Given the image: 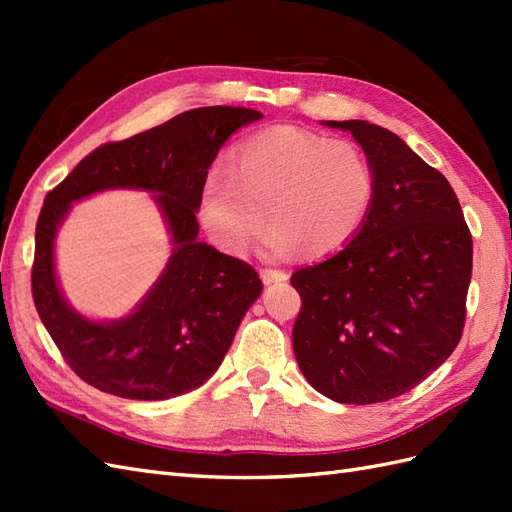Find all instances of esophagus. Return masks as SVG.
I'll list each match as a JSON object with an SVG mask.
<instances>
[{
	"label": "esophagus",
	"mask_w": 512,
	"mask_h": 512,
	"mask_svg": "<svg viewBox=\"0 0 512 512\" xmlns=\"http://www.w3.org/2000/svg\"><path fill=\"white\" fill-rule=\"evenodd\" d=\"M262 279H264V284H277V281H286L288 273L279 268H262Z\"/></svg>",
	"instance_id": "esophagus-1"
}]
</instances>
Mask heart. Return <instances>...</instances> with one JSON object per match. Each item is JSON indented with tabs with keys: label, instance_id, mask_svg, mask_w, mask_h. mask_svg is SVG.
Listing matches in <instances>:
<instances>
[{
	"label": "heart",
	"instance_id": "b5f03b06",
	"mask_svg": "<svg viewBox=\"0 0 512 512\" xmlns=\"http://www.w3.org/2000/svg\"><path fill=\"white\" fill-rule=\"evenodd\" d=\"M376 169L350 140H330L279 125L248 136L233 151L231 169L215 167L200 187L198 215L211 242L244 255L262 235L275 253L301 246L330 255L361 231L376 200Z\"/></svg>",
	"mask_w": 512,
	"mask_h": 512
}]
</instances>
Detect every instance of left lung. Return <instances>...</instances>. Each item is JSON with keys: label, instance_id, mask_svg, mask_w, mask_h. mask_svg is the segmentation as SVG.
Here are the masks:
<instances>
[{"label": "left lung", "instance_id": "1", "mask_svg": "<svg viewBox=\"0 0 512 512\" xmlns=\"http://www.w3.org/2000/svg\"><path fill=\"white\" fill-rule=\"evenodd\" d=\"M325 125L354 136L378 189L352 242L292 275V350L319 394L372 405L407 394L458 347L473 239L449 180L405 140L367 121Z\"/></svg>", "mask_w": 512, "mask_h": 512}]
</instances>
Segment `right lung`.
<instances>
[{
  "instance_id": "right-lung-1",
  "label": "right lung",
  "mask_w": 512,
  "mask_h": 512,
  "mask_svg": "<svg viewBox=\"0 0 512 512\" xmlns=\"http://www.w3.org/2000/svg\"><path fill=\"white\" fill-rule=\"evenodd\" d=\"M262 112L198 107L85 156L54 187L37 220L32 299L41 323L74 374L132 400L187 394L220 367L246 310L262 295L255 268L198 239L200 187L217 151ZM105 188L156 192L174 255L141 306L118 322H90L62 299L53 273V237L72 201Z\"/></svg>"
}]
</instances>
